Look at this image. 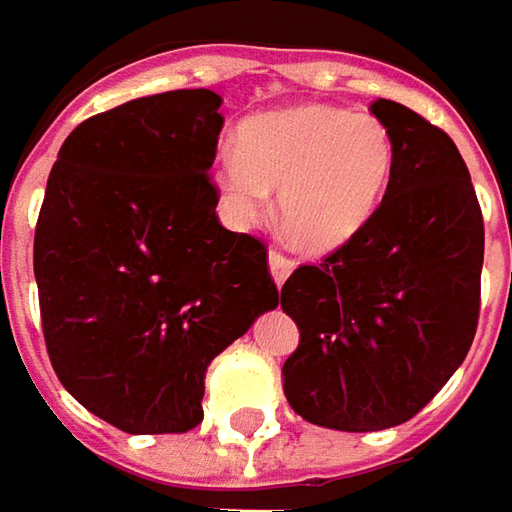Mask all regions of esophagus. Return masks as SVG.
Masks as SVG:
<instances>
[{"label": "esophagus", "instance_id": "obj_1", "mask_svg": "<svg viewBox=\"0 0 512 512\" xmlns=\"http://www.w3.org/2000/svg\"><path fill=\"white\" fill-rule=\"evenodd\" d=\"M267 265H270V276H273V282L282 287L287 282V276L293 273L296 262H293L290 256H285L282 250H270V253H267Z\"/></svg>", "mask_w": 512, "mask_h": 512}]
</instances>
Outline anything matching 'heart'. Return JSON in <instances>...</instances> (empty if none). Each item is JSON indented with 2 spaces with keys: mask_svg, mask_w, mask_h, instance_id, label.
<instances>
[{
  "mask_svg": "<svg viewBox=\"0 0 512 512\" xmlns=\"http://www.w3.org/2000/svg\"><path fill=\"white\" fill-rule=\"evenodd\" d=\"M399 168V139L382 116L336 105H293L253 116L236 130V156L210 170L225 213L256 222L276 193L287 239L330 253L376 219Z\"/></svg>",
  "mask_w": 512,
  "mask_h": 512,
  "instance_id": "obj_1",
  "label": "heart"
}]
</instances>
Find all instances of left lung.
<instances>
[{"mask_svg": "<svg viewBox=\"0 0 512 512\" xmlns=\"http://www.w3.org/2000/svg\"><path fill=\"white\" fill-rule=\"evenodd\" d=\"M399 168L376 219L282 287L299 347L282 367L310 424L370 433L413 419L464 362L482 296L484 222L462 153L416 110L376 99Z\"/></svg>", "mask_w": 512, "mask_h": 512, "instance_id": "8db88e82", "label": "left lung"}]
</instances>
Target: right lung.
<instances>
[{
	"label": "right lung",
	"mask_w": 512,
	"mask_h": 512,
	"mask_svg": "<svg viewBox=\"0 0 512 512\" xmlns=\"http://www.w3.org/2000/svg\"><path fill=\"white\" fill-rule=\"evenodd\" d=\"M222 96L168 90L85 119L48 176L33 239L59 382L125 433L202 422L207 364L279 305L267 250L219 222Z\"/></svg>",
	"instance_id": "1"
}]
</instances>
